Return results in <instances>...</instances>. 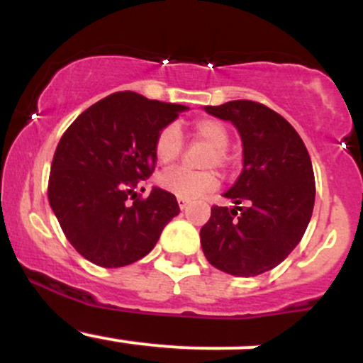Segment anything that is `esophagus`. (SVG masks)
Masks as SVG:
<instances>
[{"label":"esophagus","instance_id":"1","mask_svg":"<svg viewBox=\"0 0 363 363\" xmlns=\"http://www.w3.org/2000/svg\"><path fill=\"white\" fill-rule=\"evenodd\" d=\"M177 203H179V208H181V210H184V208L189 205V199H186V198H181V196H177Z\"/></svg>","mask_w":363,"mask_h":363}]
</instances>
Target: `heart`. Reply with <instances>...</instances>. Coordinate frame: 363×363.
<instances>
[{
    "mask_svg": "<svg viewBox=\"0 0 363 363\" xmlns=\"http://www.w3.org/2000/svg\"><path fill=\"white\" fill-rule=\"evenodd\" d=\"M193 133L198 140L213 147V152L208 153L203 162L205 167H228L230 155L227 153L230 133L227 126L216 119H198L193 124ZM184 150V138L181 128L176 123H170L160 129L155 140V155L162 164H170L177 160ZM158 186L164 191L181 196V198H196L206 191L218 186V176L213 170H189L184 167L170 169L158 176Z\"/></svg>",
    "mask_w": 363,
    "mask_h": 363,
    "instance_id": "heart-1",
    "label": "heart"
}]
</instances>
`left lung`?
Listing matches in <instances>:
<instances>
[{"mask_svg":"<svg viewBox=\"0 0 363 363\" xmlns=\"http://www.w3.org/2000/svg\"><path fill=\"white\" fill-rule=\"evenodd\" d=\"M205 111L237 128L244 162L223 193L235 206L211 208L199 232L203 252L220 272L257 277L297 247L311 222L315 182L309 152L289 121L262 104L232 101Z\"/></svg>","mask_w":363,"mask_h":363,"instance_id":"8db88e82","label":"left lung"}]
</instances>
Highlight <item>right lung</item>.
Returning a JSON list of instances; mask_svg holds the SVG:
<instances>
[{"label": "right lung", "instance_id": "add662e5", "mask_svg": "<svg viewBox=\"0 0 363 363\" xmlns=\"http://www.w3.org/2000/svg\"><path fill=\"white\" fill-rule=\"evenodd\" d=\"M186 106L116 91L83 111L65 131L49 176V205L69 244L102 268H121L155 247L179 215L176 196L135 187L155 170V140ZM133 199V203L128 201Z\"/></svg>", "mask_w": 363, "mask_h": 363}]
</instances>
